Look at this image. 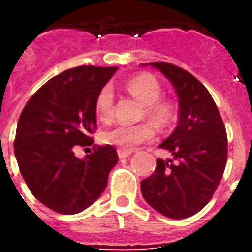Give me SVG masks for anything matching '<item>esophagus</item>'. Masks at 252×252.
Masks as SVG:
<instances>
[{"instance_id":"esophagus-1","label":"esophagus","mask_w":252,"mask_h":252,"mask_svg":"<svg viewBox=\"0 0 252 252\" xmlns=\"http://www.w3.org/2000/svg\"><path fill=\"white\" fill-rule=\"evenodd\" d=\"M132 154V150H123V148H119L117 150V155H119V158H126V157H129Z\"/></svg>"}]
</instances>
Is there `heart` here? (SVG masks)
<instances>
[{"label": "heart", "mask_w": 252, "mask_h": 252, "mask_svg": "<svg viewBox=\"0 0 252 252\" xmlns=\"http://www.w3.org/2000/svg\"><path fill=\"white\" fill-rule=\"evenodd\" d=\"M126 89L140 101L144 106V112L150 120L158 126H166L174 117V106L170 101L160 99L162 86L151 75H137L126 83ZM115 97L110 88H104L95 99V115L99 120L108 121L113 116ZM154 128L147 123L126 126L117 124L105 129L101 133V140L105 144H110L123 150H131L137 144L151 140L154 137Z\"/></svg>", "instance_id": "obj_1"}]
</instances>
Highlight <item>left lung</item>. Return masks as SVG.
Here are the masks:
<instances>
[{"label":"left lung","mask_w":252,"mask_h":252,"mask_svg":"<svg viewBox=\"0 0 252 252\" xmlns=\"http://www.w3.org/2000/svg\"><path fill=\"white\" fill-rule=\"evenodd\" d=\"M169 79L178 97V126L159 147L171 159H157L142 181L144 200L170 219H186L209 202L227 164V132L215 101L190 72L166 62L142 63Z\"/></svg>","instance_id":"left-lung-1"}]
</instances>
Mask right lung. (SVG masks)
I'll return each instance as SVG.
<instances>
[{"label": "right lung", "instance_id": "obj_1", "mask_svg": "<svg viewBox=\"0 0 252 252\" xmlns=\"http://www.w3.org/2000/svg\"><path fill=\"white\" fill-rule=\"evenodd\" d=\"M116 70L79 66L61 72L31 97L20 115L14 139L20 173L31 193L58 213L75 215L92 205L119 160L110 144L93 147L82 159L74 154L93 144L95 99Z\"/></svg>", "mask_w": 252, "mask_h": 252}]
</instances>
